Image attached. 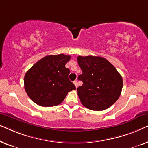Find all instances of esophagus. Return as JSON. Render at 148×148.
<instances>
[{"label":"esophagus","mask_w":148,"mask_h":148,"mask_svg":"<svg viewBox=\"0 0 148 148\" xmlns=\"http://www.w3.org/2000/svg\"><path fill=\"white\" fill-rule=\"evenodd\" d=\"M73 84H75V86L76 88H77V87H78V82H77V80L74 81V82H73Z\"/></svg>","instance_id":"obj_1"}]
</instances>
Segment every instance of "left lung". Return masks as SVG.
Instances as JSON below:
<instances>
[{"mask_svg":"<svg viewBox=\"0 0 148 148\" xmlns=\"http://www.w3.org/2000/svg\"><path fill=\"white\" fill-rule=\"evenodd\" d=\"M82 74L78 79L83 85L77 88L81 102L87 108L101 111L118 100L123 88V79L116 68L101 56H79Z\"/></svg>","mask_w":148,"mask_h":148,"instance_id":"left-lung-1","label":"left lung"}]
</instances>
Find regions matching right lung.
<instances>
[{
  "label": "right lung",
  "mask_w": 148,
  "mask_h": 148,
  "mask_svg": "<svg viewBox=\"0 0 148 148\" xmlns=\"http://www.w3.org/2000/svg\"><path fill=\"white\" fill-rule=\"evenodd\" d=\"M70 58V55L63 54L46 56L26 72L25 90L36 104L56 106L62 102L69 92L75 90L68 77L70 70L65 67Z\"/></svg>",
  "instance_id": "right-lung-1"
}]
</instances>
